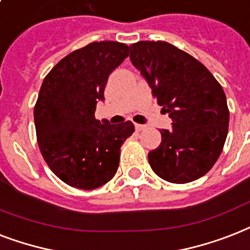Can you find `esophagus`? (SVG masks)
Returning a JSON list of instances; mask_svg holds the SVG:
<instances>
[{
	"mask_svg": "<svg viewBox=\"0 0 250 250\" xmlns=\"http://www.w3.org/2000/svg\"><path fill=\"white\" fill-rule=\"evenodd\" d=\"M146 129V126L145 125H139V124H135V130L137 131H142Z\"/></svg>",
	"mask_w": 250,
	"mask_h": 250,
	"instance_id": "34e87169",
	"label": "esophagus"
}]
</instances>
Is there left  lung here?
Masks as SVG:
<instances>
[{
  "instance_id": "1",
  "label": "left lung",
  "mask_w": 250,
  "mask_h": 250,
  "mask_svg": "<svg viewBox=\"0 0 250 250\" xmlns=\"http://www.w3.org/2000/svg\"><path fill=\"white\" fill-rule=\"evenodd\" d=\"M130 60L151 87L172 129H162L159 147L148 152L152 171L185 184L206 175L227 138L229 111L219 82L193 56L166 42L130 45Z\"/></svg>"
}]
</instances>
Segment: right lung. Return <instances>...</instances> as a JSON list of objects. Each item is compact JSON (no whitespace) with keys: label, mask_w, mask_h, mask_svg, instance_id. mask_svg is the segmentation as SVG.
Here are the masks:
<instances>
[{"label":"right lung","mask_w":250,"mask_h":250,"mask_svg":"<svg viewBox=\"0 0 250 250\" xmlns=\"http://www.w3.org/2000/svg\"><path fill=\"white\" fill-rule=\"evenodd\" d=\"M127 56L123 42H91L63 57L42 81L34 109L39 148L51 171L70 187L96 189L117 172L120 148L134 125L99 121L95 111L108 77Z\"/></svg>","instance_id":"obj_1"}]
</instances>
